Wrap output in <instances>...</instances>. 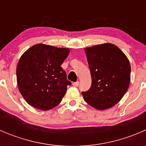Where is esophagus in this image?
I'll list each match as a JSON object with an SVG mask.
<instances>
[{"label":"esophagus","mask_w":146,"mask_h":146,"mask_svg":"<svg viewBox=\"0 0 146 146\" xmlns=\"http://www.w3.org/2000/svg\"><path fill=\"white\" fill-rule=\"evenodd\" d=\"M73 85L74 87H78L79 85V82H75L73 83Z\"/></svg>","instance_id":"esophagus-1"}]
</instances>
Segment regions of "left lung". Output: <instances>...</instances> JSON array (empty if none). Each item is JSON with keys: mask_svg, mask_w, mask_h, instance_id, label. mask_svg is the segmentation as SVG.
<instances>
[{"mask_svg": "<svg viewBox=\"0 0 146 146\" xmlns=\"http://www.w3.org/2000/svg\"><path fill=\"white\" fill-rule=\"evenodd\" d=\"M92 78L85 101L98 110L111 108L125 95L131 81V65L124 53L111 43L85 48Z\"/></svg>", "mask_w": 146, "mask_h": 146, "instance_id": "8db88e82", "label": "left lung"}]
</instances>
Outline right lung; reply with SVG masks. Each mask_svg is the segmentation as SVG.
Returning a JSON list of instances; mask_svg holds the SVG:
<instances>
[{"mask_svg": "<svg viewBox=\"0 0 146 146\" xmlns=\"http://www.w3.org/2000/svg\"><path fill=\"white\" fill-rule=\"evenodd\" d=\"M68 48L36 44L23 53L16 69L17 83L29 105L47 111L58 105L71 82L66 79L61 64Z\"/></svg>", "mask_w": 146, "mask_h": 146, "instance_id": "1", "label": "right lung"}]
</instances>
